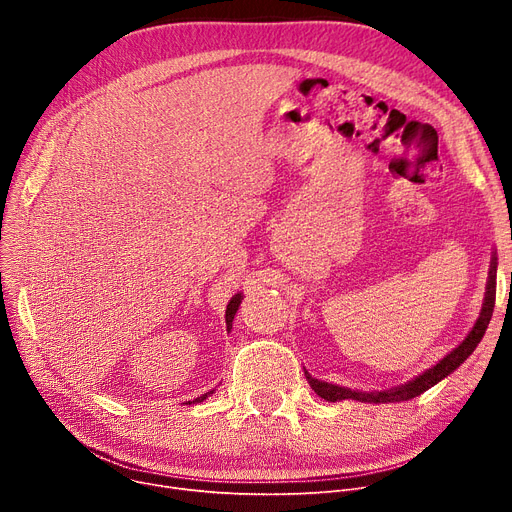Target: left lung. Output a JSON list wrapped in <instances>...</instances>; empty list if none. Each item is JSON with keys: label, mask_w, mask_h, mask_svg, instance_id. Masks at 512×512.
Here are the masks:
<instances>
[{"label": "left lung", "mask_w": 512, "mask_h": 512, "mask_svg": "<svg viewBox=\"0 0 512 512\" xmlns=\"http://www.w3.org/2000/svg\"><path fill=\"white\" fill-rule=\"evenodd\" d=\"M496 270H498V257L496 253H492L490 259V272H488V282H486V294H483V305L479 311V317L473 324L471 332L465 336V340L452 348L448 355H444L434 367L425 369L423 373L415 375L413 380L398 384L386 390H351L344 388L332 382H321L305 369V378L309 382V386L315 390L317 396H321L328 402H340V400H359V402H369V405H388V402H402V400H411L419 394H423L425 390H429L432 386H436L438 382H442L444 378L459 369L461 363H465L469 359V355L475 351L477 344L481 342L483 334L488 330V324L494 313V303H496Z\"/></svg>", "instance_id": "8db88e82"}]
</instances>
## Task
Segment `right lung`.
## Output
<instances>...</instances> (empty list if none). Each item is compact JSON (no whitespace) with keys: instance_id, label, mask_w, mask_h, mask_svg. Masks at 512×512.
Wrapping results in <instances>:
<instances>
[{"instance_id":"right-lung-1","label":"right lung","mask_w":512,"mask_h":512,"mask_svg":"<svg viewBox=\"0 0 512 512\" xmlns=\"http://www.w3.org/2000/svg\"><path fill=\"white\" fill-rule=\"evenodd\" d=\"M240 303H242V292L234 294V297H232V299H230V303H228V307H226V330H228V332L232 330V321H234V315H236V311H238ZM211 394H213V390L205 392L203 396H197L195 400H188V402H184V405H197V402H203V400H205L207 396H211Z\"/></svg>"}]
</instances>
